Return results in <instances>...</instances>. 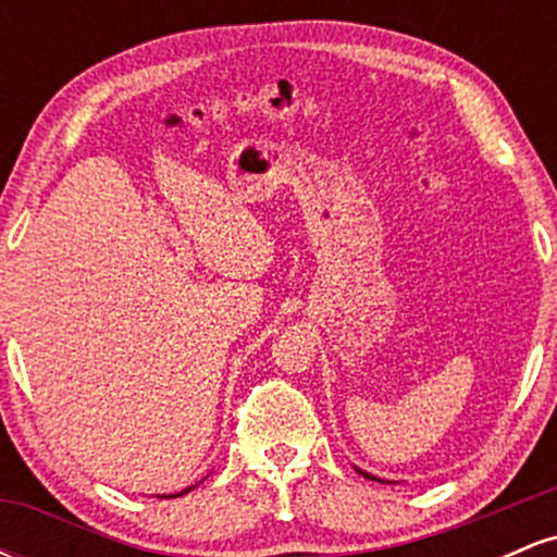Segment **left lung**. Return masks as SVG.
I'll return each mask as SVG.
<instances>
[{"label":"left lung","instance_id":"1","mask_svg":"<svg viewBox=\"0 0 557 557\" xmlns=\"http://www.w3.org/2000/svg\"><path fill=\"white\" fill-rule=\"evenodd\" d=\"M363 476H369V474H363ZM369 479H372V476H369Z\"/></svg>","mask_w":557,"mask_h":557}]
</instances>
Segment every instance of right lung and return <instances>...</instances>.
I'll return each instance as SVG.
<instances>
[{"instance_id":"1","label":"right lung","mask_w":557,"mask_h":557,"mask_svg":"<svg viewBox=\"0 0 557 557\" xmlns=\"http://www.w3.org/2000/svg\"><path fill=\"white\" fill-rule=\"evenodd\" d=\"M185 492H188V490H185ZM181 495H183V492H181ZM181 495H172V497H181Z\"/></svg>"}]
</instances>
